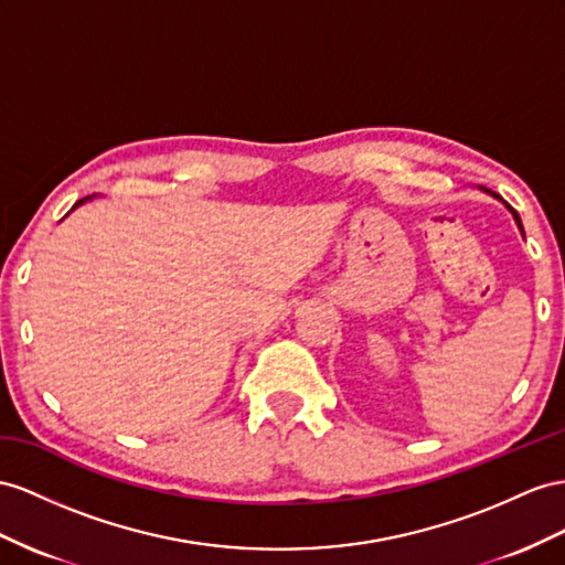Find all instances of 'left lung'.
Listing matches in <instances>:
<instances>
[{
	"label": "left lung",
	"instance_id": "obj_1",
	"mask_svg": "<svg viewBox=\"0 0 565 565\" xmlns=\"http://www.w3.org/2000/svg\"><path fill=\"white\" fill-rule=\"evenodd\" d=\"M511 212H513V216H515V222H518V226H520V231H523V224H520V216H518V212L513 210V207H509Z\"/></svg>",
	"mask_w": 565,
	"mask_h": 565
}]
</instances>
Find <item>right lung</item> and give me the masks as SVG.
<instances>
[{"mask_svg": "<svg viewBox=\"0 0 565 565\" xmlns=\"http://www.w3.org/2000/svg\"><path fill=\"white\" fill-rule=\"evenodd\" d=\"M81 202H83V200H78V202H76V205H81Z\"/></svg>", "mask_w": 565, "mask_h": 565, "instance_id": "right-lung-1", "label": "right lung"}]
</instances>
